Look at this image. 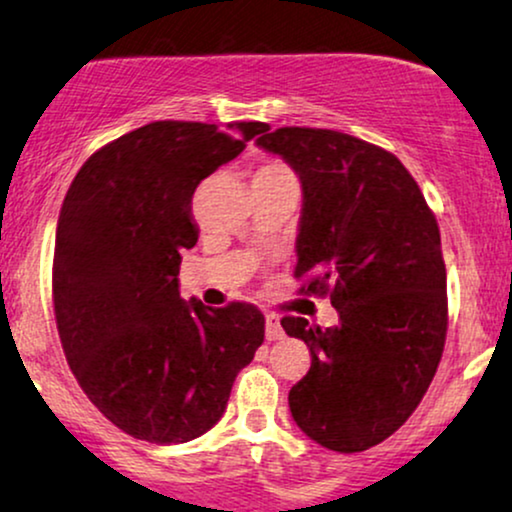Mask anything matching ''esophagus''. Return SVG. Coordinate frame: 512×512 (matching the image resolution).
I'll return each mask as SVG.
<instances>
[{
	"mask_svg": "<svg viewBox=\"0 0 512 512\" xmlns=\"http://www.w3.org/2000/svg\"><path fill=\"white\" fill-rule=\"evenodd\" d=\"M264 337H267V342H276V339L284 337L279 317H276L274 313H269L267 317H264Z\"/></svg>",
	"mask_w": 512,
	"mask_h": 512,
	"instance_id": "1",
	"label": "esophagus"
}]
</instances>
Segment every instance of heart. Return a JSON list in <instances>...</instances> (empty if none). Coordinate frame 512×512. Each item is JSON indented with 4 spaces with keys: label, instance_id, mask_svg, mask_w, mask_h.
Returning a JSON list of instances; mask_svg holds the SVG:
<instances>
[{
    "label": "heart",
    "instance_id": "heart-1",
    "mask_svg": "<svg viewBox=\"0 0 512 512\" xmlns=\"http://www.w3.org/2000/svg\"><path fill=\"white\" fill-rule=\"evenodd\" d=\"M255 178H293L296 180V175H293V170L286 166L284 161H276V158H272V161H264L260 168H257Z\"/></svg>",
    "mask_w": 512,
    "mask_h": 512
}]
</instances>
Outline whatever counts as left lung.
Masks as SVG:
<instances>
[{
    "label": "left lung",
    "mask_w": 512,
    "mask_h": 512,
    "mask_svg": "<svg viewBox=\"0 0 512 512\" xmlns=\"http://www.w3.org/2000/svg\"><path fill=\"white\" fill-rule=\"evenodd\" d=\"M257 139L303 185L298 291L330 296L339 325L281 317L310 349L291 387L298 428L322 448L361 452L390 438L424 399L448 334L438 221L402 161L351 134L279 127Z\"/></svg>",
    "instance_id": "obj_1"
}]
</instances>
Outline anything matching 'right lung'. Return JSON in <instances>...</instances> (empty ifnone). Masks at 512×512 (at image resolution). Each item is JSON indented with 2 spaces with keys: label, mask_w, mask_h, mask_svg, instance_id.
Returning <instances> with one entry per match:
<instances>
[{
  "label": "right lung",
  "mask_w": 512,
  "mask_h": 512,
  "mask_svg": "<svg viewBox=\"0 0 512 512\" xmlns=\"http://www.w3.org/2000/svg\"><path fill=\"white\" fill-rule=\"evenodd\" d=\"M226 129L158 120L122 134L81 166L57 221L52 303L69 368L105 419L156 445L207 433L264 342L252 303L207 308L178 291L197 185L267 125Z\"/></svg>",
  "instance_id": "1"
}]
</instances>
